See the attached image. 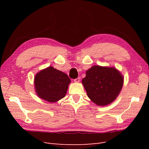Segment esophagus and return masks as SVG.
<instances>
[{
    "mask_svg": "<svg viewBox=\"0 0 149 149\" xmlns=\"http://www.w3.org/2000/svg\"><path fill=\"white\" fill-rule=\"evenodd\" d=\"M74 81L76 83H79L80 81V77H78L77 78H76L74 79Z\"/></svg>",
    "mask_w": 149,
    "mask_h": 149,
    "instance_id": "obj_1",
    "label": "esophagus"
}]
</instances>
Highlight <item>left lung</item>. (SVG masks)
<instances>
[{
	"label": "left lung",
	"mask_w": 149,
	"mask_h": 149,
	"mask_svg": "<svg viewBox=\"0 0 149 149\" xmlns=\"http://www.w3.org/2000/svg\"><path fill=\"white\" fill-rule=\"evenodd\" d=\"M82 83L88 97L98 106L113 102L123 88L124 78L114 68L93 66L86 71Z\"/></svg>",
	"instance_id": "obj_1"
}]
</instances>
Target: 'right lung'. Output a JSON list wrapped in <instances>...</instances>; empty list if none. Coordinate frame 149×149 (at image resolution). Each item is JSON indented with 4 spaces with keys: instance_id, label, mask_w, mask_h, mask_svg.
Segmentation results:
<instances>
[{
    "instance_id": "obj_1",
    "label": "right lung",
    "mask_w": 149,
    "mask_h": 149,
    "mask_svg": "<svg viewBox=\"0 0 149 149\" xmlns=\"http://www.w3.org/2000/svg\"><path fill=\"white\" fill-rule=\"evenodd\" d=\"M34 82L35 91L40 98L55 102L65 96L71 80L65 73L49 66L35 75Z\"/></svg>"
}]
</instances>
